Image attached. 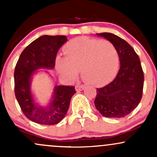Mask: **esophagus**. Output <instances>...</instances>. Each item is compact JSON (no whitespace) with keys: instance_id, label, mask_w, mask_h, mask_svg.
<instances>
[{"instance_id":"34e87169","label":"esophagus","mask_w":157,"mask_h":157,"mask_svg":"<svg viewBox=\"0 0 157 157\" xmlns=\"http://www.w3.org/2000/svg\"><path fill=\"white\" fill-rule=\"evenodd\" d=\"M84 89V86H80V85H77V86H75V90L77 91H82Z\"/></svg>"}]
</instances>
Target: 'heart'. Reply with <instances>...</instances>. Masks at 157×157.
I'll list each match as a JSON object with an SVG mask.
<instances>
[{"label":"heart","instance_id":"1","mask_svg":"<svg viewBox=\"0 0 157 157\" xmlns=\"http://www.w3.org/2000/svg\"><path fill=\"white\" fill-rule=\"evenodd\" d=\"M66 57H57L58 72L68 80H73L81 71L82 80L89 84L100 86L112 79L119 66L116 47L108 40L79 37L66 44Z\"/></svg>","mask_w":157,"mask_h":157}]
</instances>
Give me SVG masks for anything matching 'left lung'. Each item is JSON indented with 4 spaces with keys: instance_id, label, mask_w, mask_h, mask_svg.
Returning a JSON list of instances; mask_svg holds the SVG:
<instances>
[{
    "instance_id": "obj_1",
    "label": "left lung",
    "mask_w": 157,
    "mask_h": 157,
    "mask_svg": "<svg viewBox=\"0 0 157 157\" xmlns=\"http://www.w3.org/2000/svg\"><path fill=\"white\" fill-rule=\"evenodd\" d=\"M114 45L120 68L112 82L97 89L94 105L102 116L121 118L137 107L142 99L144 74L137 54L125 40L112 33L97 34Z\"/></svg>"
}]
</instances>
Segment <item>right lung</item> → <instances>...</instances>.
<instances>
[{
    "mask_svg": "<svg viewBox=\"0 0 157 157\" xmlns=\"http://www.w3.org/2000/svg\"><path fill=\"white\" fill-rule=\"evenodd\" d=\"M67 41L65 35H43L25 48L16 64L15 94L23 113L29 120L41 125L59 123L67 113L74 86H57L49 105L44 108L35 102L31 93L32 77L39 68L52 69L59 48Z\"/></svg>",
    "mask_w": 157,
    "mask_h": 157,
    "instance_id": "1",
    "label": "right lung"
}]
</instances>
